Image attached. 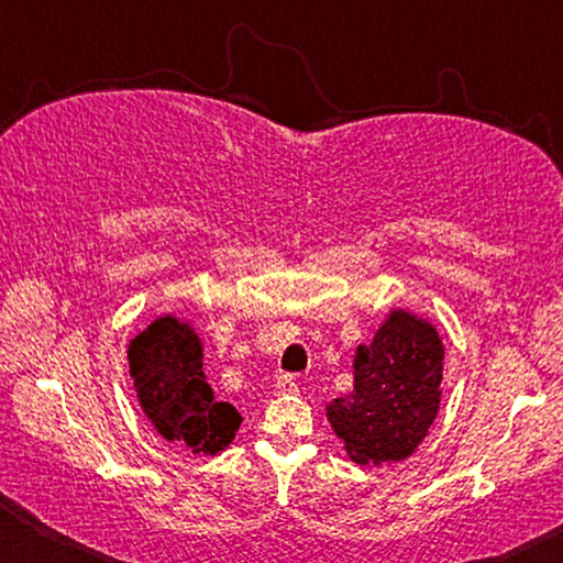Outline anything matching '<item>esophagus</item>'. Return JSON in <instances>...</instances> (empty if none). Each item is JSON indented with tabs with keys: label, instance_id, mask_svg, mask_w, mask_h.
I'll use <instances>...</instances> for the list:
<instances>
[{
	"label": "esophagus",
	"instance_id": "1",
	"mask_svg": "<svg viewBox=\"0 0 563 563\" xmlns=\"http://www.w3.org/2000/svg\"><path fill=\"white\" fill-rule=\"evenodd\" d=\"M275 389H278V395H295L298 393V379H295V375L285 373L275 379Z\"/></svg>",
	"mask_w": 563,
	"mask_h": 563
}]
</instances>
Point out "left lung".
<instances>
[{"label": "left lung", "mask_w": 563, "mask_h": 563, "mask_svg": "<svg viewBox=\"0 0 563 563\" xmlns=\"http://www.w3.org/2000/svg\"><path fill=\"white\" fill-rule=\"evenodd\" d=\"M444 347L430 322L395 310L373 345H360L355 389L328 407L357 464H393L417 450L440 412Z\"/></svg>", "instance_id": "obj_1"}]
</instances>
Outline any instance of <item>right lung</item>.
Listing matches in <instances>:
<instances>
[{"label": "right lung", "mask_w": 563, "mask_h": 563, "mask_svg": "<svg viewBox=\"0 0 563 563\" xmlns=\"http://www.w3.org/2000/svg\"><path fill=\"white\" fill-rule=\"evenodd\" d=\"M201 357L196 332L166 316L131 340L129 369L141 409L164 440L196 454H216L231 444L241 415L233 405L216 402Z\"/></svg>", "instance_id": "add662e5"}]
</instances>
